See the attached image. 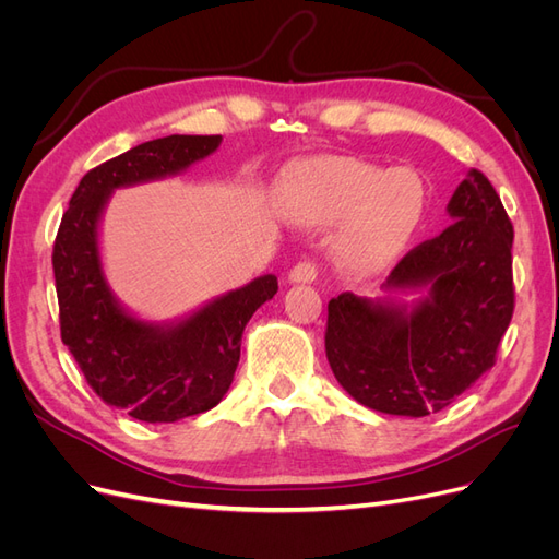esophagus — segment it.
Masks as SVG:
<instances>
[{
	"instance_id": "esophagus-1",
	"label": "esophagus",
	"mask_w": 559,
	"mask_h": 559,
	"mask_svg": "<svg viewBox=\"0 0 559 559\" xmlns=\"http://www.w3.org/2000/svg\"><path fill=\"white\" fill-rule=\"evenodd\" d=\"M314 280H317V265L310 261H302V263L294 265L289 273V282H294V284H312Z\"/></svg>"
}]
</instances>
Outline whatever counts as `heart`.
<instances>
[{
    "instance_id": "b5f03b06",
    "label": "heart",
    "mask_w": 559,
    "mask_h": 559,
    "mask_svg": "<svg viewBox=\"0 0 559 559\" xmlns=\"http://www.w3.org/2000/svg\"><path fill=\"white\" fill-rule=\"evenodd\" d=\"M286 207L308 226H331L335 257L357 273H376L411 242L427 210V189L413 170L343 156L300 163L286 186Z\"/></svg>"
}]
</instances>
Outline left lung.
<instances>
[{
  "label": "left lung",
  "mask_w": 559,
  "mask_h": 559,
  "mask_svg": "<svg viewBox=\"0 0 559 559\" xmlns=\"http://www.w3.org/2000/svg\"><path fill=\"white\" fill-rule=\"evenodd\" d=\"M452 224L411 249L380 289L329 300L326 357L370 411L438 413L495 366L513 317V226L495 186L468 170L448 202ZM399 293H421L411 304Z\"/></svg>",
  "instance_id": "8db88e82"
}]
</instances>
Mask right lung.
Returning a JSON list of instances; mask_svg holds the SVG:
<instances>
[{"label":"right lung","instance_id":"obj_1","mask_svg":"<svg viewBox=\"0 0 559 559\" xmlns=\"http://www.w3.org/2000/svg\"><path fill=\"white\" fill-rule=\"evenodd\" d=\"M218 144L222 134H170L97 165L79 181L53 245L62 343L99 399L148 425L200 415L224 399L247 321L277 294V277L251 280L175 321H144L105 277L99 222L116 189L175 177Z\"/></svg>","mask_w":559,"mask_h":559}]
</instances>
